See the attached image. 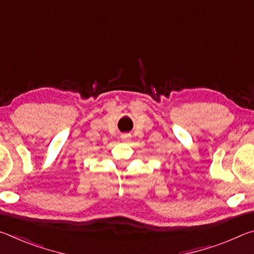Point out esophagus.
Here are the masks:
<instances>
[{
    "mask_svg": "<svg viewBox=\"0 0 254 254\" xmlns=\"http://www.w3.org/2000/svg\"><path fill=\"white\" fill-rule=\"evenodd\" d=\"M121 139H122V141H124V142H128L131 139V135L130 134H122Z\"/></svg>",
    "mask_w": 254,
    "mask_h": 254,
    "instance_id": "34e87169",
    "label": "esophagus"
}]
</instances>
